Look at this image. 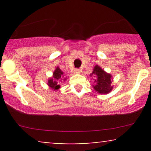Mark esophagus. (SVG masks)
<instances>
[{
	"mask_svg": "<svg viewBox=\"0 0 151 151\" xmlns=\"http://www.w3.org/2000/svg\"><path fill=\"white\" fill-rule=\"evenodd\" d=\"M74 74H79L81 72V70L79 69H76V70H74Z\"/></svg>",
	"mask_w": 151,
	"mask_h": 151,
	"instance_id": "1",
	"label": "esophagus"
}]
</instances>
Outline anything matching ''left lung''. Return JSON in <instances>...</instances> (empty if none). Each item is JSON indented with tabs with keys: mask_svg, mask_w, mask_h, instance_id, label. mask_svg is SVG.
I'll return each mask as SVG.
<instances>
[{
	"mask_svg": "<svg viewBox=\"0 0 151 151\" xmlns=\"http://www.w3.org/2000/svg\"><path fill=\"white\" fill-rule=\"evenodd\" d=\"M90 76L96 78L94 85H92V86L93 89L99 93L107 94L112 91L113 86L111 85V83L113 79L111 74L105 72L101 67L99 65L94 66Z\"/></svg>",
	"mask_w": 151,
	"mask_h": 151,
	"instance_id": "8db88e82",
	"label": "left lung"
}]
</instances>
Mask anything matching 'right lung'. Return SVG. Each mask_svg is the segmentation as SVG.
<instances>
[{"mask_svg": "<svg viewBox=\"0 0 151 151\" xmlns=\"http://www.w3.org/2000/svg\"><path fill=\"white\" fill-rule=\"evenodd\" d=\"M66 80H67V77H65L64 72L60 70V67L58 66L53 72L52 77L48 79L47 84L52 90L58 91L61 87L60 83L62 82V81H65Z\"/></svg>", "mask_w": 151, "mask_h": 151, "instance_id": "add662e5", "label": "right lung"}]
</instances>
